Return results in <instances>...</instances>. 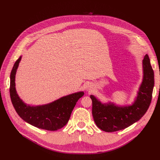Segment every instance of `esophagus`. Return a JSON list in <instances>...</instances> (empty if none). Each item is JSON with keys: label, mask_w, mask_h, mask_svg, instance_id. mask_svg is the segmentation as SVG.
Returning a JSON list of instances; mask_svg holds the SVG:
<instances>
[{"label": "esophagus", "mask_w": 160, "mask_h": 160, "mask_svg": "<svg viewBox=\"0 0 160 160\" xmlns=\"http://www.w3.org/2000/svg\"><path fill=\"white\" fill-rule=\"evenodd\" d=\"M89 85V86H88V87H89V90H90V89H91V85Z\"/></svg>", "instance_id": "esophagus-1"}]
</instances>
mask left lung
<instances>
[{
    "label": "left lung",
    "instance_id": "obj_1",
    "mask_svg": "<svg viewBox=\"0 0 160 160\" xmlns=\"http://www.w3.org/2000/svg\"><path fill=\"white\" fill-rule=\"evenodd\" d=\"M142 64L143 80L132 105L118 106L111 102L102 103L94 95H90L94 122L101 130L113 132L127 128L146 113L152 101L154 72L148 55L144 57Z\"/></svg>",
    "mask_w": 160,
    "mask_h": 160
}]
</instances>
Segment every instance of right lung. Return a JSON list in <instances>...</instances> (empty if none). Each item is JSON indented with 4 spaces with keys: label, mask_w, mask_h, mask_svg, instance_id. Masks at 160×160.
<instances>
[{
    "label": "right lung",
    "mask_w": 160,
    "mask_h": 160,
    "mask_svg": "<svg viewBox=\"0 0 160 160\" xmlns=\"http://www.w3.org/2000/svg\"><path fill=\"white\" fill-rule=\"evenodd\" d=\"M21 56L14 63L11 72L10 96L14 109L20 117L33 126L48 131H56L63 128L69 122L76 103L84 95L77 92L42 105L31 106L19 98L15 88V75Z\"/></svg>",
    "instance_id": "obj_1"
}]
</instances>
